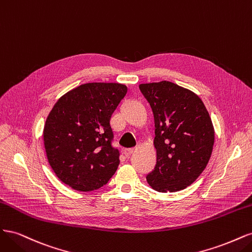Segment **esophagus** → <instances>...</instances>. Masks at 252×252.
<instances>
[{
  "label": "esophagus",
  "instance_id": "esophagus-1",
  "mask_svg": "<svg viewBox=\"0 0 252 252\" xmlns=\"http://www.w3.org/2000/svg\"><path fill=\"white\" fill-rule=\"evenodd\" d=\"M133 152V148H126V149H124V155L128 158L129 156H130L131 154Z\"/></svg>",
  "mask_w": 252,
  "mask_h": 252
}]
</instances>
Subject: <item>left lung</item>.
I'll use <instances>...</instances> for the list:
<instances>
[{"instance_id": "left-lung-1", "label": "left lung", "mask_w": 252, "mask_h": 252, "mask_svg": "<svg viewBox=\"0 0 252 252\" xmlns=\"http://www.w3.org/2000/svg\"><path fill=\"white\" fill-rule=\"evenodd\" d=\"M155 117L157 164L146 180L158 192L185 189L207 166L215 128L203 101L191 90L168 81L141 84Z\"/></svg>"}]
</instances>
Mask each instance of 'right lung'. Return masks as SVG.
Wrapping results in <instances>:
<instances>
[{
  "mask_svg": "<svg viewBox=\"0 0 252 252\" xmlns=\"http://www.w3.org/2000/svg\"><path fill=\"white\" fill-rule=\"evenodd\" d=\"M119 83H87L61 96L44 126L49 165L64 184L93 191L107 184L120 164L113 148L112 113L127 94Z\"/></svg>",
  "mask_w": 252,
  "mask_h": 252,
  "instance_id": "right-lung-1",
  "label": "right lung"
}]
</instances>
